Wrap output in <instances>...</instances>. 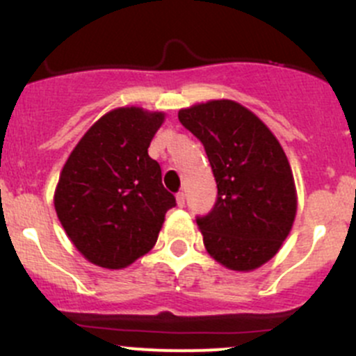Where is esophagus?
I'll list each match as a JSON object with an SVG mask.
<instances>
[{
  "mask_svg": "<svg viewBox=\"0 0 356 356\" xmlns=\"http://www.w3.org/2000/svg\"><path fill=\"white\" fill-rule=\"evenodd\" d=\"M177 204H178V207H183V205H185V193L183 192L177 193Z\"/></svg>",
  "mask_w": 356,
  "mask_h": 356,
  "instance_id": "obj_1",
  "label": "esophagus"
}]
</instances>
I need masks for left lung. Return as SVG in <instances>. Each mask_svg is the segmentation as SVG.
Returning <instances> with one entry per match:
<instances>
[{
	"label": "left lung",
	"mask_w": 356,
	"mask_h": 356,
	"mask_svg": "<svg viewBox=\"0 0 356 356\" xmlns=\"http://www.w3.org/2000/svg\"><path fill=\"white\" fill-rule=\"evenodd\" d=\"M185 129L204 144L217 200L197 217L209 254L236 271L261 266L280 250L297 212L293 175L271 131L232 100L179 110Z\"/></svg>",
	"instance_id": "obj_1"
}]
</instances>
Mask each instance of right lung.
Returning <instances> with one entry per match:
<instances>
[{"mask_svg": "<svg viewBox=\"0 0 356 356\" xmlns=\"http://www.w3.org/2000/svg\"><path fill=\"white\" fill-rule=\"evenodd\" d=\"M163 112L122 106L90 127L60 171L54 207L76 250L110 270L129 266L158 241L177 205L147 147Z\"/></svg>", "mask_w": 356, "mask_h": 356, "instance_id": "obj_1", "label": "right lung"}]
</instances>
